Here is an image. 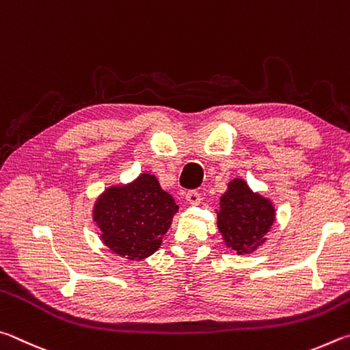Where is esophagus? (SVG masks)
I'll return each instance as SVG.
<instances>
[{"label":"esophagus","mask_w":350,"mask_h":350,"mask_svg":"<svg viewBox=\"0 0 350 350\" xmlns=\"http://www.w3.org/2000/svg\"><path fill=\"white\" fill-rule=\"evenodd\" d=\"M186 200H187V203H189V204H192V206H198V204L201 203V197H200V193H198V192H195V191L187 192V193H186Z\"/></svg>","instance_id":"esophagus-1"}]
</instances>
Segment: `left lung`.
<instances>
[{"mask_svg":"<svg viewBox=\"0 0 350 350\" xmlns=\"http://www.w3.org/2000/svg\"><path fill=\"white\" fill-rule=\"evenodd\" d=\"M275 215L277 211L271 198L254 192L243 178H234L219 198L217 228L230 252L249 255L266 243Z\"/></svg>","mask_w":350,"mask_h":350,"instance_id":"left-lung-1","label":"left lung"}]
</instances>
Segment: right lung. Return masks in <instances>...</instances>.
I'll return each mask as SVG.
<instances>
[{
	"label": "right lung",
	"mask_w": 350,
	"mask_h": 350,
	"mask_svg": "<svg viewBox=\"0 0 350 350\" xmlns=\"http://www.w3.org/2000/svg\"><path fill=\"white\" fill-rule=\"evenodd\" d=\"M176 212L172 195L163 191L155 175L144 172L126 185L104 189L95 200L92 219L112 254L143 261L161 246Z\"/></svg>",
	"instance_id": "right-lung-1"
}]
</instances>
